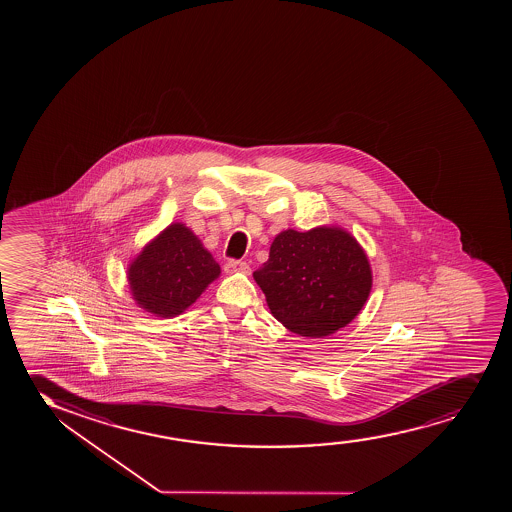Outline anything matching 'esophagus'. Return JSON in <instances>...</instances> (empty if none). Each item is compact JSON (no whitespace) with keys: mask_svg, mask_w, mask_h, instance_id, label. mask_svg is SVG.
Here are the masks:
<instances>
[{"mask_svg":"<svg viewBox=\"0 0 512 512\" xmlns=\"http://www.w3.org/2000/svg\"><path fill=\"white\" fill-rule=\"evenodd\" d=\"M224 270L227 273H235V271H241V273H249V265H247L246 261H241V259H229L227 263L224 265Z\"/></svg>","mask_w":512,"mask_h":512,"instance_id":"esophagus-1","label":"esophagus"}]
</instances>
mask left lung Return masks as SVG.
I'll return each mask as SVG.
<instances>
[{"label":"left lung","mask_w":512,"mask_h":512,"mask_svg":"<svg viewBox=\"0 0 512 512\" xmlns=\"http://www.w3.org/2000/svg\"><path fill=\"white\" fill-rule=\"evenodd\" d=\"M254 280L265 292L271 314L285 328L311 338L347 326L372 287L364 249L336 227L278 234Z\"/></svg>","instance_id":"8db88e82"}]
</instances>
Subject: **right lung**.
<instances>
[{
	"label": "right lung",
	"mask_w": 512,
	"mask_h": 512,
	"mask_svg": "<svg viewBox=\"0 0 512 512\" xmlns=\"http://www.w3.org/2000/svg\"><path fill=\"white\" fill-rule=\"evenodd\" d=\"M220 266L183 224L169 225L150 242L128 271L138 306L162 318L188 309L215 278Z\"/></svg>",
	"instance_id": "add662e5"
}]
</instances>
